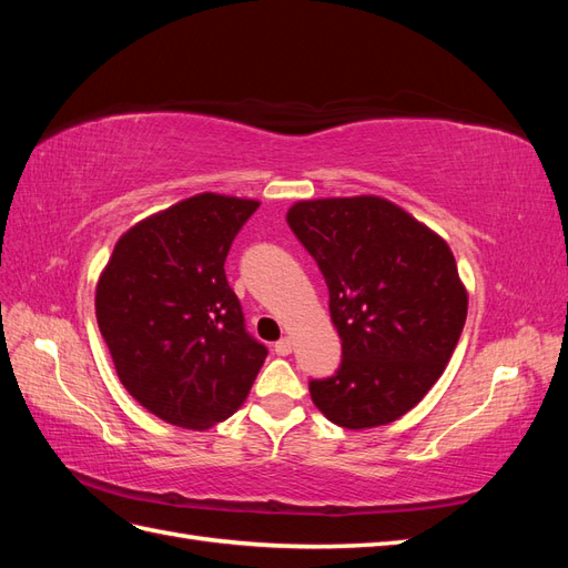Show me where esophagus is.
Returning <instances> with one entry per match:
<instances>
[{
    "instance_id": "34e87169",
    "label": "esophagus",
    "mask_w": 568,
    "mask_h": 568,
    "mask_svg": "<svg viewBox=\"0 0 568 568\" xmlns=\"http://www.w3.org/2000/svg\"><path fill=\"white\" fill-rule=\"evenodd\" d=\"M291 348H294V343H291V338L288 336H284V338H280L277 343H274V353L277 355H288L291 353Z\"/></svg>"
}]
</instances>
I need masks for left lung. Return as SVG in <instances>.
Here are the masks:
<instances>
[{"label":"left lung","mask_w":568,"mask_h":568,"mask_svg":"<svg viewBox=\"0 0 568 568\" xmlns=\"http://www.w3.org/2000/svg\"><path fill=\"white\" fill-rule=\"evenodd\" d=\"M291 232L329 288L341 365L311 379L313 403L343 428L403 417L428 393L467 320L450 246L379 196L301 201Z\"/></svg>","instance_id":"1"}]
</instances>
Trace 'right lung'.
<instances>
[{
    "label": "right lung",
    "mask_w": 568,
    "mask_h": 568,
    "mask_svg": "<svg viewBox=\"0 0 568 568\" xmlns=\"http://www.w3.org/2000/svg\"><path fill=\"white\" fill-rule=\"evenodd\" d=\"M257 201L199 194L118 239L97 284L115 372L151 415L211 428L246 400L267 348L246 332L225 261Z\"/></svg>",
    "instance_id": "1"
}]
</instances>
